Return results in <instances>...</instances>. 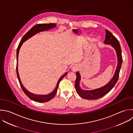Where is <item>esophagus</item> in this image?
Returning <instances> with one entry per match:
<instances>
[{"label": "esophagus", "mask_w": 133, "mask_h": 133, "mask_svg": "<svg viewBox=\"0 0 133 133\" xmlns=\"http://www.w3.org/2000/svg\"><path fill=\"white\" fill-rule=\"evenodd\" d=\"M71 70H72V71L73 72H75L79 70V66H78V65H75L73 66V67L72 68Z\"/></svg>", "instance_id": "esophagus-1"}]
</instances>
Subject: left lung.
<instances>
[{"mask_svg":"<svg viewBox=\"0 0 133 133\" xmlns=\"http://www.w3.org/2000/svg\"><path fill=\"white\" fill-rule=\"evenodd\" d=\"M105 38L104 44L111 45L115 50L117 59V66L111 79L106 85L100 88L92 90H84L80 87V81L81 76L79 72L76 73V79L75 81V89L78 95L85 99L96 100L108 94L114 86L116 83L120 69L122 63V57L121 53V48L119 43L115 37L108 30H105Z\"/></svg>","mask_w":133,"mask_h":133,"instance_id":"1","label":"left lung"}]
</instances>
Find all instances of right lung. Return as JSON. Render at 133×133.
<instances>
[{"mask_svg": "<svg viewBox=\"0 0 133 133\" xmlns=\"http://www.w3.org/2000/svg\"><path fill=\"white\" fill-rule=\"evenodd\" d=\"M57 26V25L55 23H50V24H37L35 26H34L30 30H29L24 35V36L22 37V39L21 40L18 47L17 48V68H16V71H17V76L18 78L19 82L20 83V86L24 91V92L25 94V95L31 99L32 100L38 102H46L47 101H49L52 98H53L57 91L58 88L60 83V82L62 79V78L68 74V72L65 73L63 75L61 76V77L59 79L57 84L56 85V86L55 88V89L50 94H48L47 95H37L35 94L34 93H32L30 91H29L28 90H27L24 86L23 85V84L21 83V81L20 80V78L19 76V74L18 72V57H19V50L22 46L23 43L25 42L26 41L33 36L34 35H36L37 33H38L41 32H44V31H46L48 30H49L50 29H52L54 28H56Z\"/></svg>", "mask_w": 133, "mask_h": 133, "instance_id": "right-lung-1", "label": "right lung"}]
</instances>
